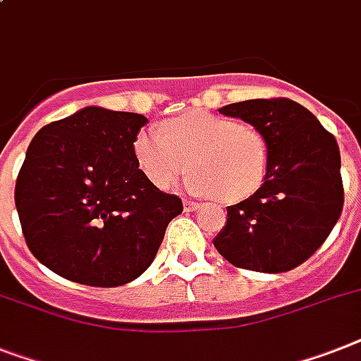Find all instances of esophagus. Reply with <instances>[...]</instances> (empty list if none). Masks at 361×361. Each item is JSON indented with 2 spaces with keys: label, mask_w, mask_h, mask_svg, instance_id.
Returning <instances> with one entry per match:
<instances>
[{
  "label": "esophagus",
  "mask_w": 361,
  "mask_h": 361,
  "mask_svg": "<svg viewBox=\"0 0 361 361\" xmlns=\"http://www.w3.org/2000/svg\"><path fill=\"white\" fill-rule=\"evenodd\" d=\"M200 207H202V204H198V202H190V200L183 202V209L185 211H198Z\"/></svg>",
  "instance_id": "34e87169"
}]
</instances>
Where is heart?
Masks as SVG:
<instances>
[{"label":"heart","instance_id":"1","mask_svg":"<svg viewBox=\"0 0 361 361\" xmlns=\"http://www.w3.org/2000/svg\"><path fill=\"white\" fill-rule=\"evenodd\" d=\"M269 154L257 128L206 111L166 120L161 131L145 128L133 140L137 166L157 189H172L190 166L189 190L219 192L224 200H243L259 189Z\"/></svg>","mask_w":361,"mask_h":361}]
</instances>
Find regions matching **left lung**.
<instances>
[{"mask_svg":"<svg viewBox=\"0 0 361 361\" xmlns=\"http://www.w3.org/2000/svg\"><path fill=\"white\" fill-rule=\"evenodd\" d=\"M219 111L257 128L271 154L262 187L226 207V226L213 245L239 269L291 271L326 241L341 215L338 142L293 99H247Z\"/></svg>","mask_w":361,"mask_h":361,"instance_id":"1","label":"left lung"}]
</instances>
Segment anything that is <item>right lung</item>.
Instances as JSON below:
<instances>
[{
	"label": "right lung",
	"instance_id": "right-lung-1",
	"mask_svg": "<svg viewBox=\"0 0 361 361\" xmlns=\"http://www.w3.org/2000/svg\"><path fill=\"white\" fill-rule=\"evenodd\" d=\"M146 124L142 114L90 105L33 137L14 202L29 250L49 271L116 287L152 265L183 206L137 166L133 140Z\"/></svg>",
	"mask_w": 361,
	"mask_h": 361
}]
</instances>
